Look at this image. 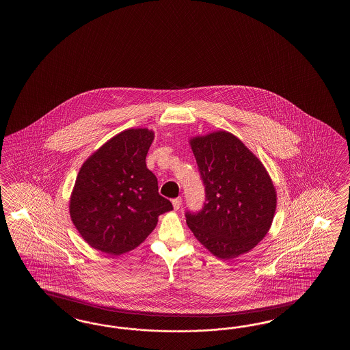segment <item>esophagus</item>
I'll list each match as a JSON object with an SVG mask.
<instances>
[{"label": "esophagus", "mask_w": 350, "mask_h": 350, "mask_svg": "<svg viewBox=\"0 0 350 350\" xmlns=\"http://www.w3.org/2000/svg\"><path fill=\"white\" fill-rule=\"evenodd\" d=\"M181 204H183V199L181 198H176V199L172 200V206H174L175 210H178L180 206H181Z\"/></svg>", "instance_id": "esophagus-1"}]
</instances>
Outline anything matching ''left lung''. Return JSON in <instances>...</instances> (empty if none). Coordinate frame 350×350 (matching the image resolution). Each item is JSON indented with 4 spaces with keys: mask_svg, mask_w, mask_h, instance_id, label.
<instances>
[{
    "mask_svg": "<svg viewBox=\"0 0 350 350\" xmlns=\"http://www.w3.org/2000/svg\"><path fill=\"white\" fill-rule=\"evenodd\" d=\"M205 202L186 211L195 238L220 259L247 253L268 232L276 208L271 178L260 160L226 131L191 142Z\"/></svg>",
    "mask_w": 350,
    "mask_h": 350,
    "instance_id": "left-lung-1",
    "label": "left lung"
}]
</instances>
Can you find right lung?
<instances>
[{
	"mask_svg": "<svg viewBox=\"0 0 350 350\" xmlns=\"http://www.w3.org/2000/svg\"><path fill=\"white\" fill-rule=\"evenodd\" d=\"M154 140L148 129H131L106 142L82 165L70 200V215L90 245L120 255L140 245L157 216L172 210L146 167Z\"/></svg>",
	"mask_w": 350,
	"mask_h": 350,
	"instance_id": "right-lung-1",
	"label": "right lung"
}]
</instances>
